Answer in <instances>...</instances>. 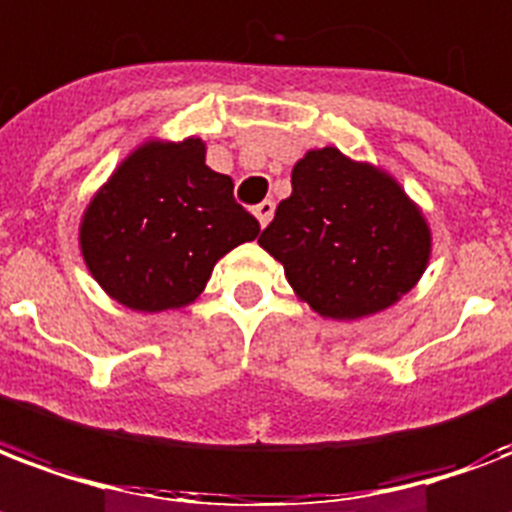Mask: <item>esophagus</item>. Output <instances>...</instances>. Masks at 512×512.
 <instances>
[{
    "instance_id": "34e87169",
    "label": "esophagus",
    "mask_w": 512,
    "mask_h": 512,
    "mask_svg": "<svg viewBox=\"0 0 512 512\" xmlns=\"http://www.w3.org/2000/svg\"><path fill=\"white\" fill-rule=\"evenodd\" d=\"M273 209H276V204H273V201H263V204L255 206V217H257V222L263 225V228L268 225V222H271Z\"/></svg>"
}]
</instances>
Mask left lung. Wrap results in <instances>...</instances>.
Here are the masks:
<instances>
[{"label":"left lung","instance_id":"8db88e82","mask_svg":"<svg viewBox=\"0 0 512 512\" xmlns=\"http://www.w3.org/2000/svg\"><path fill=\"white\" fill-rule=\"evenodd\" d=\"M260 247L317 314L362 319L416 287L432 236L419 206L386 171L322 147L295 163L292 195L276 206Z\"/></svg>","mask_w":512,"mask_h":512}]
</instances>
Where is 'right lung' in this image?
I'll list each match as a JSON object with an SVG mask.
<instances>
[{
  "instance_id": "1",
  "label": "right lung",
  "mask_w": 512,
  "mask_h": 512,
  "mask_svg": "<svg viewBox=\"0 0 512 512\" xmlns=\"http://www.w3.org/2000/svg\"><path fill=\"white\" fill-rule=\"evenodd\" d=\"M260 222L236 204L233 179L206 166V144L150 139L93 195L80 222L91 276L134 311H166L204 292L214 263Z\"/></svg>"
}]
</instances>
